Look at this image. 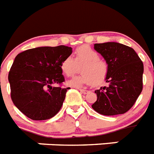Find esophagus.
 I'll list each match as a JSON object with an SVG mask.
<instances>
[{"label": "esophagus", "instance_id": "esophagus-1", "mask_svg": "<svg viewBox=\"0 0 154 154\" xmlns=\"http://www.w3.org/2000/svg\"><path fill=\"white\" fill-rule=\"evenodd\" d=\"M79 91L82 93V94H88V93H89L88 91H86V90H82V89H79Z\"/></svg>", "mask_w": 154, "mask_h": 154}]
</instances>
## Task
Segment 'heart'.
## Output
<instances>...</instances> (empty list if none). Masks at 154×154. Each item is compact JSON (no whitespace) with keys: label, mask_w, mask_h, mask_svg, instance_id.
I'll use <instances>...</instances> for the list:
<instances>
[{"label":"heart","mask_w":154,"mask_h":154,"mask_svg":"<svg viewBox=\"0 0 154 154\" xmlns=\"http://www.w3.org/2000/svg\"><path fill=\"white\" fill-rule=\"evenodd\" d=\"M75 58L65 57L60 63L62 72L68 77L74 75L79 71L82 74L75 76L68 82V84L74 87H82L92 83L101 84L105 82L109 74V64L101 56L87 45L78 47L75 52Z\"/></svg>","instance_id":"b5f03b06"}]
</instances>
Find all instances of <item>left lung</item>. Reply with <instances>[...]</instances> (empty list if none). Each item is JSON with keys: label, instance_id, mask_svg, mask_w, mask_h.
<instances>
[{"label": "left lung", "instance_id": "obj_1", "mask_svg": "<svg viewBox=\"0 0 154 154\" xmlns=\"http://www.w3.org/2000/svg\"><path fill=\"white\" fill-rule=\"evenodd\" d=\"M94 49L109 64V85L95 91L97 99L92 108L105 116L125 113L143 91V61L132 48L120 43H97Z\"/></svg>", "mask_w": 154, "mask_h": 154}]
</instances>
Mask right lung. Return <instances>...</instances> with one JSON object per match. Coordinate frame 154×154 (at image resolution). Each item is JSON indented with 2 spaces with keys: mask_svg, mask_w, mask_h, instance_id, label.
I'll use <instances>...</instances> for the list:
<instances>
[{
  "mask_svg": "<svg viewBox=\"0 0 154 154\" xmlns=\"http://www.w3.org/2000/svg\"><path fill=\"white\" fill-rule=\"evenodd\" d=\"M72 53L71 47L59 45L27 49L16 56L8 73L11 98L26 116L48 120L61 109L70 87L61 86L65 80L60 63Z\"/></svg>",
  "mask_w": 154,
  "mask_h": 154,
  "instance_id": "right-lung-1",
  "label": "right lung"
}]
</instances>
